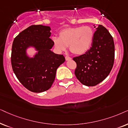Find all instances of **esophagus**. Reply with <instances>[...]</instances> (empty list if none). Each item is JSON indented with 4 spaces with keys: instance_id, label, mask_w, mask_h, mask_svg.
<instances>
[{
    "instance_id": "esophagus-1",
    "label": "esophagus",
    "mask_w": 128,
    "mask_h": 128,
    "mask_svg": "<svg viewBox=\"0 0 128 128\" xmlns=\"http://www.w3.org/2000/svg\"><path fill=\"white\" fill-rule=\"evenodd\" d=\"M66 61H70V60H71V57H70L69 56H66Z\"/></svg>"
}]
</instances>
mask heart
<instances>
[{
	"label": "heart",
	"mask_w": 128,
	"mask_h": 128,
	"mask_svg": "<svg viewBox=\"0 0 128 128\" xmlns=\"http://www.w3.org/2000/svg\"><path fill=\"white\" fill-rule=\"evenodd\" d=\"M94 33L88 26L68 27L61 30L59 37H52L54 46L58 50H66L67 46L73 54L82 55L86 54L92 44Z\"/></svg>",
	"instance_id": "b5f03b06"
}]
</instances>
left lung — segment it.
Here are the masks:
<instances>
[{"mask_svg": "<svg viewBox=\"0 0 128 128\" xmlns=\"http://www.w3.org/2000/svg\"><path fill=\"white\" fill-rule=\"evenodd\" d=\"M96 31L91 48L73 58L76 63L75 75L81 84L92 86L104 80L113 67L115 46L113 37L102 25L94 26Z\"/></svg>", "mask_w": 128, "mask_h": 128, "instance_id": "left-lung-1", "label": "left lung"}]
</instances>
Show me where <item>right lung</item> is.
Here are the masks:
<instances>
[{
	"mask_svg": "<svg viewBox=\"0 0 128 128\" xmlns=\"http://www.w3.org/2000/svg\"><path fill=\"white\" fill-rule=\"evenodd\" d=\"M48 26L32 25L15 37L12 49L11 62L13 72L23 86L33 92L50 89L56 71L64 62V56L51 50L54 46ZM33 48V55L28 50Z\"/></svg>",
	"mask_w": 128,
	"mask_h": 128,
	"instance_id": "obj_1",
	"label": "right lung"
}]
</instances>
